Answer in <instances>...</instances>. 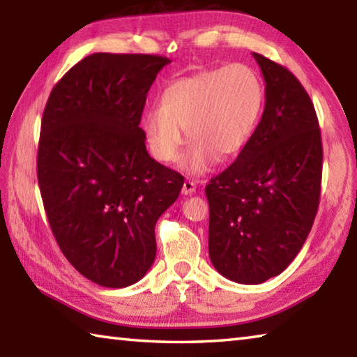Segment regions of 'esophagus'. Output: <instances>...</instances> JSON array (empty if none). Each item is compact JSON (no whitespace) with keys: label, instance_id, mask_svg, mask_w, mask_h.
Returning a JSON list of instances; mask_svg holds the SVG:
<instances>
[{"label":"esophagus","instance_id":"esophagus-1","mask_svg":"<svg viewBox=\"0 0 357 357\" xmlns=\"http://www.w3.org/2000/svg\"><path fill=\"white\" fill-rule=\"evenodd\" d=\"M195 189H197L195 181H192V179H185L184 181V184H183V193H184V195H192V193L195 192Z\"/></svg>","mask_w":357,"mask_h":357}]
</instances>
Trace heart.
<instances>
[{"instance_id":"1","label":"heart","mask_w":357,"mask_h":357,"mask_svg":"<svg viewBox=\"0 0 357 357\" xmlns=\"http://www.w3.org/2000/svg\"><path fill=\"white\" fill-rule=\"evenodd\" d=\"M261 77L249 64L234 63L178 78L162 91L159 107L144 113L143 138L155 160L172 164L184 143L181 160L189 174L209 172L219 157L238 155L257 130L264 107Z\"/></svg>"}]
</instances>
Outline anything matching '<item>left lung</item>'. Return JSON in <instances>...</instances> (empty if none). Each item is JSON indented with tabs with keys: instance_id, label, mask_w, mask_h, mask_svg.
<instances>
[{
	"instance_id": "1",
	"label": "left lung",
	"mask_w": 357,
	"mask_h": 357,
	"mask_svg": "<svg viewBox=\"0 0 357 357\" xmlns=\"http://www.w3.org/2000/svg\"><path fill=\"white\" fill-rule=\"evenodd\" d=\"M266 83L261 121L238 159L206 185L209 258L243 285L279 275L315 220L323 146L309 94L287 68L253 53Z\"/></svg>"
}]
</instances>
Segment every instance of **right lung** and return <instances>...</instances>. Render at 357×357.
<instances>
[{"label": "right lung", "instance_id": "obj_1", "mask_svg": "<svg viewBox=\"0 0 357 357\" xmlns=\"http://www.w3.org/2000/svg\"><path fill=\"white\" fill-rule=\"evenodd\" d=\"M157 55L93 53L47 100L38 179L59 249L100 287L134 285L155 258L154 227L184 178L148 154L142 113L159 72Z\"/></svg>", "mask_w": 357, "mask_h": 357}]
</instances>
